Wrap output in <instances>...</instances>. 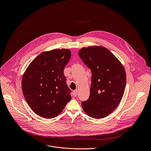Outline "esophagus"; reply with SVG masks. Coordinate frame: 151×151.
Wrapping results in <instances>:
<instances>
[{"label":"esophagus","instance_id":"obj_1","mask_svg":"<svg viewBox=\"0 0 151 151\" xmlns=\"http://www.w3.org/2000/svg\"><path fill=\"white\" fill-rule=\"evenodd\" d=\"M73 96L74 97H76L77 96V90H74L72 92Z\"/></svg>","mask_w":151,"mask_h":151}]
</instances>
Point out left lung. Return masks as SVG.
Wrapping results in <instances>:
<instances>
[{"label":"left lung","mask_w":151,"mask_h":151,"mask_svg":"<svg viewBox=\"0 0 151 151\" xmlns=\"http://www.w3.org/2000/svg\"><path fill=\"white\" fill-rule=\"evenodd\" d=\"M78 55L92 72L90 95L82 102L89 116L102 119L119 105L126 85L124 67L119 59L104 46L81 48Z\"/></svg>","instance_id":"left-lung-1"}]
</instances>
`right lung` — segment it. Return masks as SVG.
I'll list each match as a JSON object with an SVG mask.
<instances>
[{"instance_id": "1", "label": "right lung", "mask_w": 151, "mask_h": 151, "mask_svg": "<svg viewBox=\"0 0 151 151\" xmlns=\"http://www.w3.org/2000/svg\"><path fill=\"white\" fill-rule=\"evenodd\" d=\"M70 57L71 52L67 49L43 52L24 72L22 93L29 107L38 116L54 118L71 100V90L63 72Z\"/></svg>"}]
</instances>
